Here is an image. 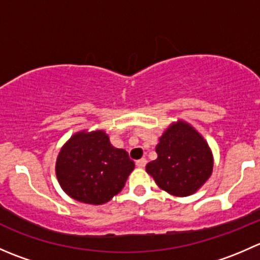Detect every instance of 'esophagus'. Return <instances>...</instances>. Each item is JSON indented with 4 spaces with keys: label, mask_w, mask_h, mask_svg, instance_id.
Returning <instances> with one entry per match:
<instances>
[{
    "label": "esophagus",
    "mask_w": 260,
    "mask_h": 260,
    "mask_svg": "<svg viewBox=\"0 0 260 260\" xmlns=\"http://www.w3.org/2000/svg\"><path fill=\"white\" fill-rule=\"evenodd\" d=\"M136 165H137V166L140 167V169H143V167H145L146 165H147V159L146 158L138 159V161H136Z\"/></svg>",
    "instance_id": "1"
}]
</instances>
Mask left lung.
<instances>
[{
    "label": "left lung",
    "mask_w": 260,
    "mask_h": 260,
    "mask_svg": "<svg viewBox=\"0 0 260 260\" xmlns=\"http://www.w3.org/2000/svg\"><path fill=\"white\" fill-rule=\"evenodd\" d=\"M156 152L157 158L147 164L146 171L171 195H191L210 177L214 166L210 148L186 123H174L159 138Z\"/></svg>",
    "instance_id": "obj_1"
}]
</instances>
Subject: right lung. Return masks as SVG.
Instances as JSON below:
<instances>
[{
  "mask_svg": "<svg viewBox=\"0 0 260 260\" xmlns=\"http://www.w3.org/2000/svg\"><path fill=\"white\" fill-rule=\"evenodd\" d=\"M135 169L128 152L115 148L103 131L73 136L60 151L56 176L62 190L84 204L108 203Z\"/></svg>",
  "mask_w": 260,
  "mask_h": 260,
  "instance_id": "add662e5",
  "label": "right lung"
}]
</instances>
